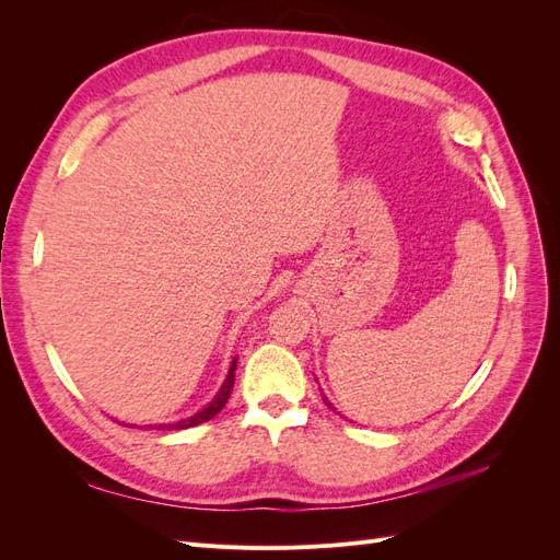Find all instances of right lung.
Listing matches in <instances>:
<instances>
[{"label": "right lung", "instance_id": "add662e5", "mask_svg": "<svg viewBox=\"0 0 560 560\" xmlns=\"http://www.w3.org/2000/svg\"><path fill=\"white\" fill-rule=\"evenodd\" d=\"M233 371H235V360H233V364H231V371H229V376H226V381H224V385H222V389H219V395L206 406V409L202 411H198L196 416H191V418H186V420H179V422H173V425H159V430H186V428H194V425H200V422H206V420H210V418H214L219 411L224 409V404L229 401V397H231V387H233Z\"/></svg>", "mask_w": 560, "mask_h": 560}]
</instances>
